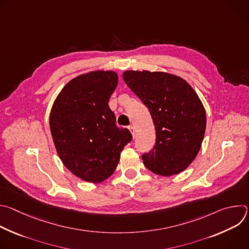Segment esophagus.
Wrapping results in <instances>:
<instances>
[{"instance_id": "esophagus-1", "label": "esophagus", "mask_w": 249, "mask_h": 249, "mask_svg": "<svg viewBox=\"0 0 249 249\" xmlns=\"http://www.w3.org/2000/svg\"><path fill=\"white\" fill-rule=\"evenodd\" d=\"M129 130H130V132H131V134L133 135V137H135V132H136V130H135V128L133 127V126H129Z\"/></svg>"}]
</instances>
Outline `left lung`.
<instances>
[{"label": "left lung", "mask_w": 249, "mask_h": 249, "mask_svg": "<svg viewBox=\"0 0 249 249\" xmlns=\"http://www.w3.org/2000/svg\"><path fill=\"white\" fill-rule=\"evenodd\" d=\"M123 79L150 111L156 144L142 155L152 172L171 176L186 169L199 153L206 129V112L190 85L171 74L126 71Z\"/></svg>", "instance_id": "left-lung-1"}]
</instances>
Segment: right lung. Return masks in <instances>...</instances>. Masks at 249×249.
<instances>
[{
    "label": "right lung",
    "instance_id": "right-lung-1",
    "mask_svg": "<svg viewBox=\"0 0 249 249\" xmlns=\"http://www.w3.org/2000/svg\"><path fill=\"white\" fill-rule=\"evenodd\" d=\"M118 84L112 71H95L70 81L54 101L50 130L64 165L81 179L99 183L114 172L132 141L116 126L108 101Z\"/></svg>",
    "mask_w": 249,
    "mask_h": 249
}]
</instances>
